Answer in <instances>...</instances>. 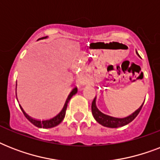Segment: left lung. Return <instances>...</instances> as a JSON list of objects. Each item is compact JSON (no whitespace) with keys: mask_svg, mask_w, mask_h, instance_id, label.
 I'll return each instance as SVG.
<instances>
[{"mask_svg":"<svg viewBox=\"0 0 160 160\" xmlns=\"http://www.w3.org/2000/svg\"><path fill=\"white\" fill-rule=\"evenodd\" d=\"M95 100H96V98L94 99L92 105H91V110H92L93 116L99 124H100L103 126L108 127V128H118V127H122L130 123L139 114V111L142 109V106L144 105V103H143L139 109L135 110L133 114H131L129 116L124 117V118H115V117H112L103 114L102 112L100 111L96 107Z\"/></svg>","mask_w":160,"mask_h":160,"instance_id":"left-lung-1","label":"left lung"}]
</instances>
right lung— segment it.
<instances>
[{
    "mask_svg": "<svg viewBox=\"0 0 160 160\" xmlns=\"http://www.w3.org/2000/svg\"><path fill=\"white\" fill-rule=\"evenodd\" d=\"M46 37H47V36H46V37H42V38L41 39H46ZM39 40H40V39H39ZM77 90H78L76 87H75L72 90H71V92L70 93V95H68L67 99H66V100H65V105H64V107H63V109L60 110V112L59 113V114H56L55 116L51 118V119H44V120H37V119H33V118H31V117L29 116L28 114L24 111L23 109L21 108V105H20V107H21V110H22V112H23L24 115L26 116V119H28L31 124H33L34 125H36V126L38 127V128H44V129L53 128V127L56 126V125H58L59 124H60L61 121L64 119L65 115V111H66V109H67L68 103H69V101H70V100L71 99V97H72L73 95H75V94L77 93ZM16 99H17V98H16Z\"/></svg>",
    "mask_w": 160,
    "mask_h": 160,
    "instance_id": "right-lung-1",
    "label": "right lung"
}]
</instances>
